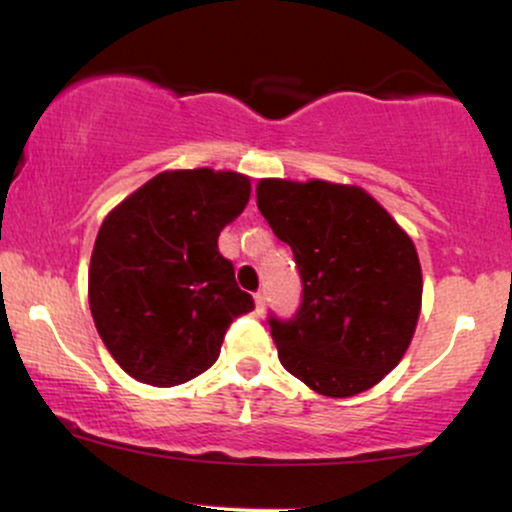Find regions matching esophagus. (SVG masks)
I'll list each match as a JSON object with an SVG mask.
<instances>
[{
  "label": "esophagus",
  "instance_id": "esophagus-1",
  "mask_svg": "<svg viewBox=\"0 0 512 512\" xmlns=\"http://www.w3.org/2000/svg\"><path fill=\"white\" fill-rule=\"evenodd\" d=\"M265 301H267L265 289H260V291H257V294H255V308H257V313L265 311Z\"/></svg>",
  "mask_w": 512,
  "mask_h": 512
}]
</instances>
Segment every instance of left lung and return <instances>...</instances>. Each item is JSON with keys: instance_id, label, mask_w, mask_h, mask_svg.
<instances>
[{"instance_id": "1", "label": "left lung", "mask_w": 512, "mask_h": 512, "mask_svg": "<svg viewBox=\"0 0 512 512\" xmlns=\"http://www.w3.org/2000/svg\"><path fill=\"white\" fill-rule=\"evenodd\" d=\"M257 206L294 252L303 286L294 316L267 318L279 362L323 396L372 389L406 355L418 323L413 240L357 187L262 179Z\"/></svg>"}]
</instances>
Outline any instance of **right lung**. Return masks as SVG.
<instances>
[{"label": "right lung", "mask_w": 512, "mask_h": 512, "mask_svg": "<svg viewBox=\"0 0 512 512\" xmlns=\"http://www.w3.org/2000/svg\"><path fill=\"white\" fill-rule=\"evenodd\" d=\"M250 201L235 172H162L101 223L89 262V308L111 357L150 386H177L221 355L230 323L255 308L218 252L221 230Z\"/></svg>", "instance_id": "right-lung-1"}]
</instances>
